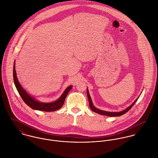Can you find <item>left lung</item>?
I'll return each mask as SVG.
<instances>
[{
    "instance_id": "8db88e82",
    "label": "left lung",
    "mask_w": 158,
    "mask_h": 158,
    "mask_svg": "<svg viewBox=\"0 0 158 158\" xmlns=\"http://www.w3.org/2000/svg\"><path fill=\"white\" fill-rule=\"evenodd\" d=\"M87 95H88V100H89V107H90V110L95 112V113H98L99 114L101 115H107V116H110V117H115V116H120L126 113H127L132 107L135 104V102H137V100H138V98L135 100V101L131 105V106H130L129 107H128L127 109H125V110L120 111V112H108V111H105L103 110H100L99 109H97V108H95L93 103L92 102L91 100V98H90V95L89 93V90L88 89H87Z\"/></svg>"
}]
</instances>
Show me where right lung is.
<instances>
[{
	"instance_id": "right-lung-1",
	"label": "right lung",
	"mask_w": 158,
	"mask_h": 158,
	"mask_svg": "<svg viewBox=\"0 0 158 158\" xmlns=\"http://www.w3.org/2000/svg\"><path fill=\"white\" fill-rule=\"evenodd\" d=\"M13 80H14L15 86L18 91L19 95H21V98H23V102L31 108L35 110L42 111L50 112V111H55L60 109L64 104L65 98L69 92L72 88V86H68V88L66 89V90H64V92L63 93L61 96L58 100H56L53 102L43 103L38 100H36L33 97H31L25 90L23 89V86L21 85L19 82L18 81V80L16 76V73L15 70V61L13 65Z\"/></svg>"
}]
</instances>
